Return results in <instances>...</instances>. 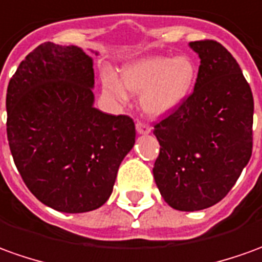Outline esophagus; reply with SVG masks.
<instances>
[{
    "instance_id": "34e87169",
    "label": "esophagus",
    "mask_w": 262,
    "mask_h": 262,
    "mask_svg": "<svg viewBox=\"0 0 262 262\" xmlns=\"http://www.w3.org/2000/svg\"><path fill=\"white\" fill-rule=\"evenodd\" d=\"M135 129H137V133H138L140 135H145V134H149L152 128L149 127V125H147V124H144V122H137Z\"/></svg>"
}]
</instances>
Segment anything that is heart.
I'll return each mask as SVG.
<instances>
[{"mask_svg": "<svg viewBox=\"0 0 262 262\" xmlns=\"http://www.w3.org/2000/svg\"><path fill=\"white\" fill-rule=\"evenodd\" d=\"M196 64L188 55H149L122 67L120 81L105 77L102 91L110 100L122 102L127 91L140 94L138 102L144 113L162 117L174 113L188 100L196 82Z\"/></svg>", "mask_w": 262, "mask_h": 262, "instance_id": "b5f03b06", "label": "heart"}]
</instances>
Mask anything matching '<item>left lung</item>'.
I'll return each mask as SVG.
<instances>
[{"instance_id":"left-lung-1","label":"left lung","mask_w":262,"mask_h":262,"mask_svg":"<svg viewBox=\"0 0 262 262\" xmlns=\"http://www.w3.org/2000/svg\"><path fill=\"white\" fill-rule=\"evenodd\" d=\"M200 68L194 93L154 127L160 155L154 180L178 211L220 203L237 183L252 152L251 88L230 51L217 41H194Z\"/></svg>"}]
</instances>
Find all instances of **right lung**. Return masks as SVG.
<instances>
[{"label": "right lung", "instance_id": "add662e5", "mask_svg": "<svg viewBox=\"0 0 262 262\" xmlns=\"http://www.w3.org/2000/svg\"><path fill=\"white\" fill-rule=\"evenodd\" d=\"M93 66L77 45L44 42L7 88V135L18 172L41 203L67 214L107 203L135 144L129 117L94 107Z\"/></svg>", "mask_w": 262, "mask_h": 262}]
</instances>
